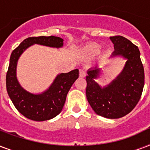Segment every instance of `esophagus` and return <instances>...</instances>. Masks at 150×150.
<instances>
[{
    "label": "esophagus",
    "mask_w": 150,
    "mask_h": 150,
    "mask_svg": "<svg viewBox=\"0 0 150 150\" xmlns=\"http://www.w3.org/2000/svg\"><path fill=\"white\" fill-rule=\"evenodd\" d=\"M86 73L85 71L83 69H79V76L81 78H84L86 77Z\"/></svg>",
    "instance_id": "34e87169"
}]
</instances>
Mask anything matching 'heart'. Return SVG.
<instances>
[{
	"mask_svg": "<svg viewBox=\"0 0 150 150\" xmlns=\"http://www.w3.org/2000/svg\"><path fill=\"white\" fill-rule=\"evenodd\" d=\"M100 50V47L98 44H91L88 46L86 50H85V54L88 57H94L98 54Z\"/></svg>",
	"mask_w": 150,
	"mask_h": 150,
	"instance_id": "obj_1",
	"label": "heart"
}]
</instances>
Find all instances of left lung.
I'll list each match as a JSON object with an SVG mask.
<instances>
[{
  "mask_svg": "<svg viewBox=\"0 0 150 150\" xmlns=\"http://www.w3.org/2000/svg\"><path fill=\"white\" fill-rule=\"evenodd\" d=\"M114 50L110 57L121 56L127 59L125 68L107 86L101 87L95 80L101 68L87 71L86 98L96 114L106 118L125 116L137 105L142 96L145 82L144 68L137 46L121 36L110 37Z\"/></svg>",
  "mask_w": 150,
  "mask_h": 150,
  "instance_id": "8db88e82",
  "label": "left lung"
}]
</instances>
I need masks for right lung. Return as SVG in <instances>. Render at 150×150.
Returning a JSON list of instances; mask_svg holds the SVG:
<instances>
[{
    "mask_svg": "<svg viewBox=\"0 0 150 150\" xmlns=\"http://www.w3.org/2000/svg\"><path fill=\"white\" fill-rule=\"evenodd\" d=\"M64 40L57 36L29 37L23 40L11 53L6 75V87L8 96L15 108L27 118L43 121L58 115L65 103L69 89L79 78V69L57 75L49 89L41 94H33L24 89L16 77L18 60L27 48L33 44L60 48Z\"/></svg>",
    "mask_w": 150,
    "mask_h": 150,
    "instance_id": "1",
    "label": "right lung"
}]
</instances>
